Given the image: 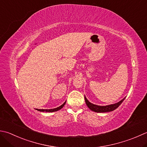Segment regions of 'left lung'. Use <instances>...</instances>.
<instances>
[{
    "label": "left lung",
    "instance_id": "left-lung-1",
    "mask_svg": "<svg viewBox=\"0 0 147 147\" xmlns=\"http://www.w3.org/2000/svg\"><path fill=\"white\" fill-rule=\"evenodd\" d=\"M124 99H125V97L120 100V101L115 103V104L106 105V106H98L96 105H94L90 102H89L87 100V99L86 98V97L85 96V102H86V105H87V106H88V108L92 111L97 112V113H105V112L113 111L122 104V102L123 101V100Z\"/></svg>",
    "mask_w": 147,
    "mask_h": 147
}]
</instances>
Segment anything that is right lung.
Listing matches in <instances>:
<instances>
[{"label": "right lung", "instance_id": "obj_1", "mask_svg": "<svg viewBox=\"0 0 147 147\" xmlns=\"http://www.w3.org/2000/svg\"><path fill=\"white\" fill-rule=\"evenodd\" d=\"M65 102H66V101L64 102V104H62L61 106H60L59 107H57V108H56L49 109V110H47H47H45V109H36V110H37V111H42V112H44V111H45V112H54V111H58V110H60V109H62L63 107H64V106L65 105Z\"/></svg>", "mask_w": 147, "mask_h": 147}]
</instances>
